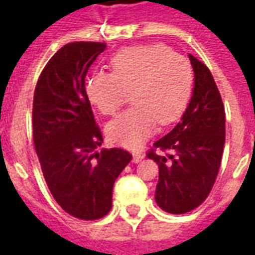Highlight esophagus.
<instances>
[{"instance_id":"34e87169","label":"esophagus","mask_w":255,"mask_h":255,"mask_svg":"<svg viewBox=\"0 0 255 255\" xmlns=\"http://www.w3.org/2000/svg\"><path fill=\"white\" fill-rule=\"evenodd\" d=\"M143 159H144V155L141 153V152H135V153H133V159H132V161H133L135 164H137Z\"/></svg>"}]
</instances>
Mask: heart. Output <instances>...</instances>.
I'll use <instances>...</instances> for the list:
<instances>
[{"instance_id": "obj_1", "label": "heart", "mask_w": 255, "mask_h": 255, "mask_svg": "<svg viewBox=\"0 0 255 255\" xmlns=\"http://www.w3.org/2000/svg\"><path fill=\"white\" fill-rule=\"evenodd\" d=\"M112 73L92 74L86 85L90 102L104 115H114L132 98L135 106L107 126L112 143L136 149L157 124L173 123L185 111L193 87L189 61L165 45L123 49L111 59Z\"/></svg>"}]
</instances>
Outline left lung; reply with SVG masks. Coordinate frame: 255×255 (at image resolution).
I'll return each instance as SVG.
<instances>
[{
	"label": "left lung",
	"mask_w": 255,
	"mask_h": 255,
	"mask_svg": "<svg viewBox=\"0 0 255 255\" xmlns=\"http://www.w3.org/2000/svg\"><path fill=\"white\" fill-rule=\"evenodd\" d=\"M192 98L180 123L153 144L148 159L159 165L155 200L163 210L184 214L205 201L217 177L225 145V108L209 69L189 54Z\"/></svg>",
	"instance_id": "8db88e82"
}]
</instances>
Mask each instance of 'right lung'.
Listing matches in <instances>:
<instances>
[{
  "label": "right lung",
  "instance_id": "1",
  "mask_svg": "<svg viewBox=\"0 0 255 255\" xmlns=\"http://www.w3.org/2000/svg\"><path fill=\"white\" fill-rule=\"evenodd\" d=\"M104 50L102 42L67 43L47 62L34 91V147L46 184L62 209L86 221L111 210L115 180L132 159L120 148L96 151L103 137L85 78Z\"/></svg>",
  "mask_w": 255,
  "mask_h": 255
}]
</instances>
